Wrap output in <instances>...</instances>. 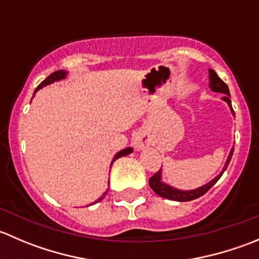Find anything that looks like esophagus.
Wrapping results in <instances>:
<instances>
[{
  "label": "esophagus",
  "mask_w": 259,
  "mask_h": 259,
  "mask_svg": "<svg viewBox=\"0 0 259 259\" xmlns=\"http://www.w3.org/2000/svg\"><path fill=\"white\" fill-rule=\"evenodd\" d=\"M134 144L137 149H143L144 146L148 145V140H146V138L143 137L142 134H138L134 139Z\"/></svg>",
  "instance_id": "esophagus-1"
}]
</instances>
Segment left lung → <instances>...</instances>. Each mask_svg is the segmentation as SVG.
Returning a JSON list of instances; mask_svg holds the SVG:
<instances>
[{"label": "left lung", "mask_w": 259, "mask_h": 259, "mask_svg": "<svg viewBox=\"0 0 259 259\" xmlns=\"http://www.w3.org/2000/svg\"><path fill=\"white\" fill-rule=\"evenodd\" d=\"M209 80H210L209 86H210L211 91L223 94L224 95L223 100L227 101L229 105V108L232 109V103H231V100H229V98H231V94H229V89H228V86H227V83L224 82V81L222 80L218 75H217V72L214 71V70H209ZM232 113L234 114L233 109H232ZM233 151H234V149L232 148L231 153H229V155H228V159H227V161H226V165H224V168H223V171H222L219 176H217L215 178L211 180V182L208 183V184L203 185V187L198 188V189L179 190V189H176V188L169 187V185L164 184V183L161 182V170L156 171V173L154 174L150 179H149V185H150V188L156 193V194L160 195V197H163V198H166V199L177 200V202H189V200L197 199V198L204 195L205 193H207L208 190H209L210 188L213 187L217 182H218L219 178L222 177V174L224 173V170H226L227 166H228L229 161H231V159H232V155H233Z\"/></svg>", "instance_id": "left-lung-1"}]
</instances>
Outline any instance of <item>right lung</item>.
Returning a JSON list of instances; mask_svg holds the SVG:
<instances>
[{
	"label": "right lung",
	"mask_w": 259,
	"mask_h": 259,
	"mask_svg": "<svg viewBox=\"0 0 259 259\" xmlns=\"http://www.w3.org/2000/svg\"><path fill=\"white\" fill-rule=\"evenodd\" d=\"M66 76V71H62V70H59V71H55V72H52L51 75H50L49 77H46L45 80L42 81V82L40 83V85L37 86V88H36V90H35V93L37 90H40L41 88H44V86H46V85H49V83H51V82H54V81H57V80H61V79H64V77ZM133 151V149L132 148H126V149H124V150H121V151H119V153L116 154V155L114 156V159H113V163L115 160H116V159H119V158H121V156H125V155H127V154H130ZM111 163V164H113ZM106 193H108V190H106ZM106 193H104V195H101V198H99L98 200H96V202H100V200H103L104 199V197H105V194ZM95 202V203H96Z\"/></svg>",
	"instance_id": "1"
}]
</instances>
